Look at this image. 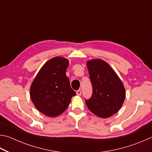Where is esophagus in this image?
<instances>
[{
	"label": "esophagus",
	"mask_w": 152,
	"mask_h": 152,
	"mask_svg": "<svg viewBox=\"0 0 152 152\" xmlns=\"http://www.w3.org/2000/svg\"><path fill=\"white\" fill-rule=\"evenodd\" d=\"M76 93H77V95H81V91L80 89L77 90Z\"/></svg>",
	"instance_id": "esophagus-1"
}]
</instances>
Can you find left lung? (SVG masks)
<instances>
[{
	"label": "left lung",
	"mask_w": 152,
	"mask_h": 152,
	"mask_svg": "<svg viewBox=\"0 0 152 152\" xmlns=\"http://www.w3.org/2000/svg\"><path fill=\"white\" fill-rule=\"evenodd\" d=\"M93 87L91 98L86 100L89 110L95 115L107 118L118 112L123 105L126 91L118 75L108 63L93 59L87 63Z\"/></svg>",
	"instance_id": "1"
}]
</instances>
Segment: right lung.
<instances>
[{
    "instance_id": "add662e5",
    "label": "right lung",
    "mask_w": 152,
    "mask_h": 152,
    "mask_svg": "<svg viewBox=\"0 0 152 152\" xmlns=\"http://www.w3.org/2000/svg\"><path fill=\"white\" fill-rule=\"evenodd\" d=\"M68 65L69 61L65 58H53L45 63L32 83V102L45 115H61L68 107L72 97L76 95L66 75Z\"/></svg>"
}]
</instances>
